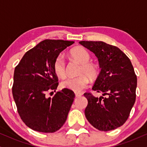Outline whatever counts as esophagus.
<instances>
[{
    "label": "esophagus",
    "mask_w": 147,
    "mask_h": 147,
    "mask_svg": "<svg viewBox=\"0 0 147 147\" xmlns=\"http://www.w3.org/2000/svg\"><path fill=\"white\" fill-rule=\"evenodd\" d=\"M83 94L82 93H75V96L76 97H79V96H82Z\"/></svg>",
    "instance_id": "1"
}]
</instances>
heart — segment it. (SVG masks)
<instances>
[{
    "mask_svg": "<svg viewBox=\"0 0 147 147\" xmlns=\"http://www.w3.org/2000/svg\"><path fill=\"white\" fill-rule=\"evenodd\" d=\"M70 55L76 62L81 64L79 73L83 75L77 77H69L64 79L61 83V86L64 89H68L74 92L79 93L88 86L90 83V79L88 77L92 79H96L98 77L99 71L96 65L89 62L91 58L90 55L88 51L83 48H74L70 50ZM53 68L57 76L62 78L65 77L66 72V63L62 55H59L55 59Z\"/></svg>",
    "mask_w": 147,
    "mask_h": 147,
    "instance_id": "heart-1",
    "label": "heart"
}]
</instances>
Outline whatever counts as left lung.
I'll use <instances>...</instances> for the list:
<instances>
[{
  "instance_id": "8db88e82",
  "label": "left lung",
  "mask_w": 147,
  "mask_h": 147,
  "mask_svg": "<svg viewBox=\"0 0 147 147\" xmlns=\"http://www.w3.org/2000/svg\"><path fill=\"white\" fill-rule=\"evenodd\" d=\"M98 57L100 72L92 90L100 98L85 93L87 121L100 131H110L125 123L136 101L137 77L130 60L120 49L102 41H80Z\"/></svg>"
}]
</instances>
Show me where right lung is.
<instances>
[{
  "instance_id": "add662e5",
  "label": "right lung",
  "mask_w": 147,
  "mask_h": 147,
  "mask_svg": "<svg viewBox=\"0 0 147 147\" xmlns=\"http://www.w3.org/2000/svg\"><path fill=\"white\" fill-rule=\"evenodd\" d=\"M73 43L63 40H42L28 51L15 68L13 96L22 120L33 130L55 132L66 121L75 97L74 92L63 89L51 98L46 94L55 92L58 85L53 68L55 59Z\"/></svg>"
}]
</instances>
